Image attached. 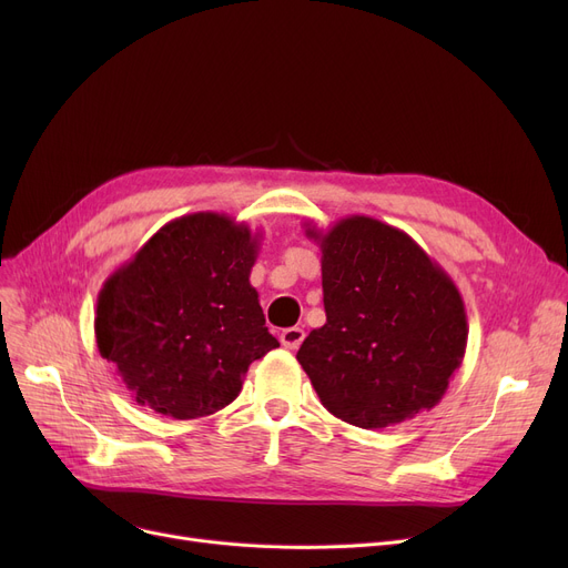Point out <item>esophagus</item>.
Instances as JSON below:
<instances>
[{
    "label": "esophagus",
    "instance_id": "1",
    "mask_svg": "<svg viewBox=\"0 0 568 568\" xmlns=\"http://www.w3.org/2000/svg\"><path fill=\"white\" fill-rule=\"evenodd\" d=\"M304 329H300V326H287V329L281 332V343L287 347V349H296L302 343H304Z\"/></svg>",
    "mask_w": 568,
    "mask_h": 568
}]
</instances>
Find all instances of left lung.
<instances>
[{
  "label": "left lung",
  "instance_id": "8db88e82",
  "mask_svg": "<svg viewBox=\"0 0 568 568\" xmlns=\"http://www.w3.org/2000/svg\"><path fill=\"white\" fill-rule=\"evenodd\" d=\"M306 234L322 251L326 322L296 359L322 405L366 430L433 409L469 332L452 276L409 234L371 216Z\"/></svg>",
  "mask_w": 568,
  "mask_h": 568
}]
</instances>
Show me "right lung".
I'll return each mask as SVG.
<instances>
[{
	"label": "right lung",
	"instance_id": "obj_1",
	"mask_svg": "<svg viewBox=\"0 0 568 568\" xmlns=\"http://www.w3.org/2000/svg\"><path fill=\"white\" fill-rule=\"evenodd\" d=\"M257 248L248 225L197 212L165 223L103 283L97 345L138 405L182 422L214 414L278 347L248 281Z\"/></svg>",
	"mask_w": 568,
	"mask_h": 568
}]
</instances>
